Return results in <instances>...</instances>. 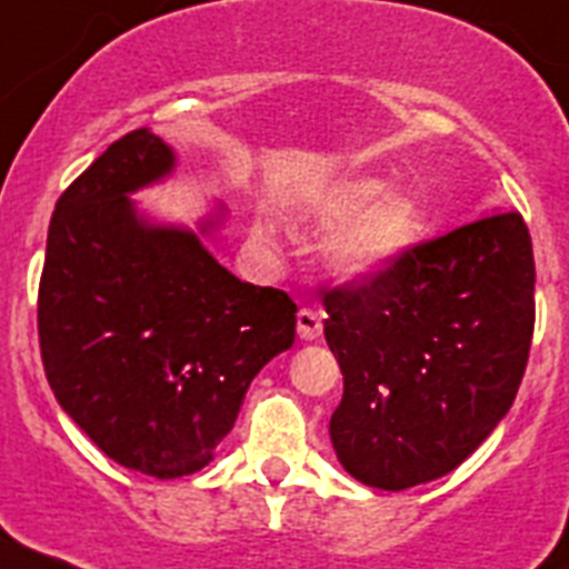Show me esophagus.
<instances>
[{"instance_id":"34e87169","label":"esophagus","mask_w":569,"mask_h":569,"mask_svg":"<svg viewBox=\"0 0 569 569\" xmlns=\"http://www.w3.org/2000/svg\"><path fill=\"white\" fill-rule=\"evenodd\" d=\"M296 328H299V336L305 341L319 339L321 336V310L301 308L299 316H296Z\"/></svg>"}]
</instances>
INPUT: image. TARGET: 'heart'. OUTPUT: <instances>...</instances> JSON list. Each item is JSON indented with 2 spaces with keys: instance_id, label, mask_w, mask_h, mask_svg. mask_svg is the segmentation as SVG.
Wrapping results in <instances>:
<instances>
[{
  "instance_id": "heart-1",
  "label": "heart",
  "mask_w": 569,
  "mask_h": 569,
  "mask_svg": "<svg viewBox=\"0 0 569 569\" xmlns=\"http://www.w3.org/2000/svg\"><path fill=\"white\" fill-rule=\"evenodd\" d=\"M316 219L340 228L328 250L330 268L345 279H373L416 241L421 210L407 193H385L379 179H345L316 204Z\"/></svg>"
}]
</instances>
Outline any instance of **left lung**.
I'll return each instance as SVG.
<instances>
[{
    "label": "left lung",
    "instance_id": "obj_1",
    "mask_svg": "<svg viewBox=\"0 0 569 569\" xmlns=\"http://www.w3.org/2000/svg\"><path fill=\"white\" fill-rule=\"evenodd\" d=\"M345 376L330 441L353 479L407 490L456 470L519 393L536 261L516 210L416 241L373 279L321 288Z\"/></svg>",
    "mask_w": 569,
    "mask_h": 569
}]
</instances>
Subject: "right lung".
<instances>
[{
    "label": "right lung",
    "instance_id": "add662e5",
    "mask_svg": "<svg viewBox=\"0 0 569 569\" xmlns=\"http://www.w3.org/2000/svg\"><path fill=\"white\" fill-rule=\"evenodd\" d=\"M170 170L173 150L139 128L68 184L37 305L64 413L104 456L153 479L202 470L253 376L296 339L284 290L236 279L190 230L136 219L128 193Z\"/></svg>",
    "mask_w": 569,
    "mask_h": 569
}]
</instances>
